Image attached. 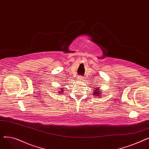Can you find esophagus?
Here are the masks:
<instances>
[{"mask_svg":"<svg viewBox=\"0 0 149 149\" xmlns=\"http://www.w3.org/2000/svg\"><path fill=\"white\" fill-rule=\"evenodd\" d=\"M78 79H79V80H83V77L82 76H79V77H78Z\"/></svg>","mask_w":149,"mask_h":149,"instance_id":"1","label":"esophagus"}]
</instances>
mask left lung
I'll return each mask as SVG.
<instances>
[{
	"label": "left lung",
	"mask_w": 149,
	"mask_h": 149,
	"mask_svg": "<svg viewBox=\"0 0 149 149\" xmlns=\"http://www.w3.org/2000/svg\"><path fill=\"white\" fill-rule=\"evenodd\" d=\"M95 90L94 91V92H93V95H94L95 96H96V97H98V96H101V95H100V94H101V91L99 89V88H95Z\"/></svg>",
	"instance_id": "left-lung-1"
}]
</instances>
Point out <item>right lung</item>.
<instances>
[{
  "instance_id": "right-lung-1",
  "label": "right lung",
  "mask_w": 149,
  "mask_h": 149,
  "mask_svg": "<svg viewBox=\"0 0 149 149\" xmlns=\"http://www.w3.org/2000/svg\"><path fill=\"white\" fill-rule=\"evenodd\" d=\"M61 91H59V92H60V93H64L63 92V89H61Z\"/></svg>"
}]
</instances>
